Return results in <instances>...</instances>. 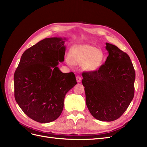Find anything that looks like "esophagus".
<instances>
[{
    "instance_id": "obj_1",
    "label": "esophagus",
    "mask_w": 147,
    "mask_h": 147,
    "mask_svg": "<svg viewBox=\"0 0 147 147\" xmlns=\"http://www.w3.org/2000/svg\"><path fill=\"white\" fill-rule=\"evenodd\" d=\"M76 79H77V82L78 83L81 82V81H82V78H81L80 76H79V75H78V76H77V77H76Z\"/></svg>"
}]
</instances>
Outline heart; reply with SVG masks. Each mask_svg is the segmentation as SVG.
Wrapping results in <instances>:
<instances>
[{
	"mask_svg": "<svg viewBox=\"0 0 147 147\" xmlns=\"http://www.w3.org/2000/svg\"><path fill=\"white\" fill-rule=\"evenodd\" d=\"M105 59L104 52L100 49L88 44L73 47L69 51V57L65 58L69 65L82 64L88 72L96 71L102 65Z\"/></svg>",
	"mask_w": 147,
	"mask_h": 147,
	"instance_id": "b5f03b06",
	"label": "heart"
}]
</instances>
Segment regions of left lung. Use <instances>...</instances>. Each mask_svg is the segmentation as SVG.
Here are the masks:
<instances>
[{
	"instance_id": "8db88e82",
	"label": "left lung",
	"mask_w": 147,
	"mask_h": 147,
	"mask_svg": "<svg viewBox=\"0 0 147 147\" xmlns=\"http://www.w3.org/2000/svg\"><path fill=\"white\" fill-rule=\"evenodd\" d=\"M109 56L98 70L83 72L86 104L91 114L102 121L119 118L134 95L136 72L129 56L106 43Z\"/></svg>"
}]
</instances>
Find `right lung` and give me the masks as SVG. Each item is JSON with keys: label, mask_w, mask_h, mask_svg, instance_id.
Returning <instances> with one entry per match:
<instances>
[{"label": "right lung", "mask_w": 147, "mask_h": 147, "mask_svg": "<svg viewBox=\"0 0 147 147\" xmlns=\"http://www.w3.org/2000/svg\"><path fill=\"white\" fill-rule=\"evenodd\" d=\"M66 38L40 41L22 55L14 74L15 98L30 118L47 123L58 118L65 94L77 80L73 72L63 73L57 65L64 61Z\"/></svg>", "instance_id": "add662e5"}]
</instances>
